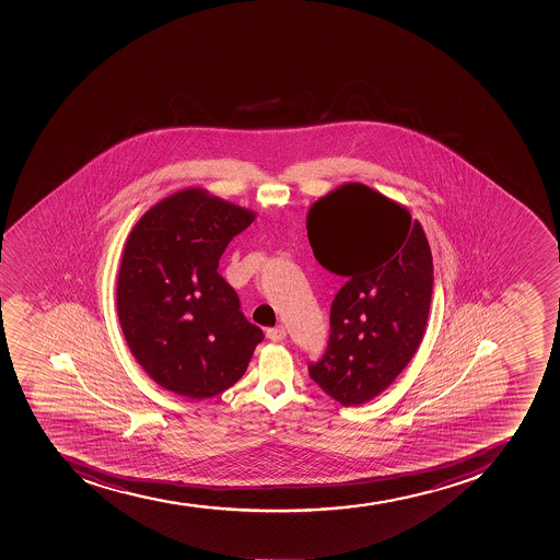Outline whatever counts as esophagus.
Returning a JSON list of instances; mask_svg holds the SVG:
<instances>
[{
	"mask_svg": "<svg viewBox=\"0 0 560 560\" xmlns=\"http://www.w3.org/2000/svg\"><path fill=\"white\" fill-rule=\"evenodd\" d=\"M267 337L270 341L281 342L287 339V328L284 326H278V328H268Z\"/></svg>",
	"mask_w": 560,
	"mask_h": 560,
	"instance_id": "1",
	"label": "esophagus"
}]
</instances>
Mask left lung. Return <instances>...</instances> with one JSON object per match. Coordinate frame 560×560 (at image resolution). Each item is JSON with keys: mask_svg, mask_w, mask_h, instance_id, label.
Returning a JSON list of instances; mask_svg holds the SVG:
<instances>
[{"mask_svg": "<svg viewBox=\"0 0 560 560\" xmlns=\"http://www.w3.org/2000/svg\"><path fill=\"white\" fill-rule=\"evenodd\" d=\"M306 232L320 267L347 278L330 308L325 358L310 377L342 406L372 400L421 347L432 304L430 243L408 208L345 183L308 208Z\"/></svg>", "mask_w": 560, "mask_h": 560, "instance_id": "obj_1", "label": "left lung"}]
</instances>
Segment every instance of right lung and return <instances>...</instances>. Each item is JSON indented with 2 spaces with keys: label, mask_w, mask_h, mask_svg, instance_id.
I'll list each match as a JSON object with an SVG mask.
<instances>
[{
  "label": "right lung",
  "mask_w": 560,
  "mask_h": 560,
  "mask_svg": "<svg viewBox=\"0 0 560 560\" xmlns=\"http://www.w3.org/2000/svg\"><path fill=\"white\" fill-rule=\"evenodd\" d=\"M254 219L250 208L190 187L155 202L130 230L116 288L119 325L161 388L208 399L246 372L262 331L241 314L218 267Z\"/></svg>",
  "instance_id": "add662e5"
}]
</instances>
